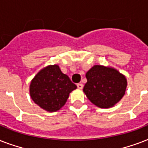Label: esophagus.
<instances>
[{
  "label": "esophagus",
  "mask_w": 148,
  "mask_h": 148,
  "mask_svg": "<svg viewBox=\"0 0 148 148\" xmlns=\"http://www.w3.org/2000/svg\"><path fill=\"white\" fill-rule=\"evenodd\" d=\"M77 88H79V89H82L84 87V85L81 83H78L77 84Z\"/></svg>",
  "instance_id": "esophagus-1"
}]
</instances>
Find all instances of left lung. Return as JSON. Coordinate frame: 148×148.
<instances>
[{"instance_id": "obj_1", "label": "left lung", "mask_w": 148, "mask_h": 148, "mask_svg": "<svg viewBox=\"0 0 148 148\" xmlns=\"http://www.w3.org/2000/svg\"><path fill=\"white\" fill-rule=\"evenodd\" d=\"M84 92L91 103L101 108L116 104L125 94L127 80L117 70L95 65L86 74Z\"/></svg>"}]
</instances>
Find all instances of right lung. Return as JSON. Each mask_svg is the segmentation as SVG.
<instances>
[{"mask_svg": "<svg viewBox=\"0 0 148 148\" xmlns=\"http://www.w3.org/2000/svg\"><path fill=\"white\" fill-rule=\"evenodd\" d=\"M77 86L63 74L58 65L42 69L32 80L30 94L34 103L45 110L53 112L64 105L69 94Z\"/></svg>", "mask_w": 148, "mask_h": 148, "instance_id": "add662e5", "label": "right lung"}]
</instances>
